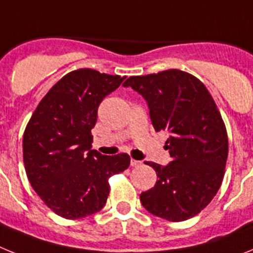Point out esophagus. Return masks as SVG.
Wrapping results in <instances>:
<instances>
[{
  "mask_svg": "<svg viewBox=\"0 0 253 253\" xmlns=\"http://www.w3.org/2000/svg\"><path fill=\"white\" fill-rule=\"evenodd\" d=\"M142 165V162L140 161H137V160H130V166L131 167H138Z\"/></svg>",
  "mask_w": 253,
  "mask_h": 253,
  "instance_id": "obj_1",
  "label": "esophagus"
}]
</instances>
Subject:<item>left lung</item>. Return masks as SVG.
I'll list each match as a JSON object with an SVG mask.
<instances>
[{
	"instance_id": "left-lung-1",
	"label": "left lung",
	"mask_w": 253,
	"mask_h": 253,
	"mask_svg": "<svg viewBox=\"0 0 253 253\" xmlns=\"http://www.w3.org/2000/svg\"><path fill=\"white\" fill-rule=\"evenodd\" d=\"M147 101L156 131H169L167 166L146 162L157 182L140 194L149 213L169 222H182L211 202L224 176L228 157L225 125L213 97L193 75L169 69L133 76L123 84Z\"/></svg>"
}]
</instances>
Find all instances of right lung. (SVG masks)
Returning a JSON list of instances; mask_svg holds the SVG:
<instances>
[{"label": "right lung", "instance_id": "right-lung-1", "mask_svg": "<svg viewBox=\"0 0 253 253\" xmlns=\"http://www.w3.org/2000/svg\"><path fill=\"white\" fill-rule=\"evenodd\" d=\"M124 80L88 68L67 73L39 102L26 126V175L59 216L80 219L100 211L110 191L109 177L130 165L128 154L104 156L91 149L100 104Z\"/></svg>", "mask_w": 253, "mask_h": 253}]
</instances>
